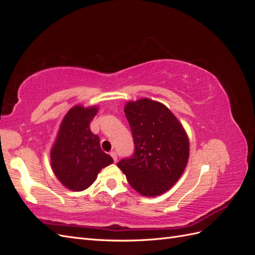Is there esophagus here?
Listing matches in <instances>:
<instances>
[{"label":"esophagus","mask_w":255,"mask_h":255,"mask_svg":"<svg viewBox=\"0 0 255 255\" xmlns=\"http://www.w3.org/2000/svg\"><path fill=\"white\" fill-rule=\"evenodd\" d=\"M110 154H111V156L113 157L114 161L116 163V161H117V154H116V152H115V151H112Z\"/></svg>","instance_id":"1"}]
</instances>
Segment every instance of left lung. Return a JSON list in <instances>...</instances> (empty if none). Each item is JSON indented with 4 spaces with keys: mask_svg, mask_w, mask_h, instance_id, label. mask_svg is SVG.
Instances as JSON below:
<instances>
[{
    "mask_svg": "<svg viewBox=\"0 0 255 255\" xmlns=\"http://www.w3.org/2000/svg\"><path fill=\"white\" fill-rule=\"evenodd\" d=\"M132 130L134 153L117 164L128 182L145 197H155L180 179L189 155L186 133L167 107L149 99L125 109Z\"/></svg>",
    "mask_w": 255,
    "mask_h": 255,
    "instance_id": "left-lung-1",
    "label": "left lung"
}]
</instances>
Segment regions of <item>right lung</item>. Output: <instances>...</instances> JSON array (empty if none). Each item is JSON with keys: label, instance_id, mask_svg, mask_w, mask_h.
Masks as SVG:
<instances>
[{"label": "right lung", "instance_id": "add662e5", "mask_svg": "<svg viewBox=\"0 0 255 255\" xmlns=\"http://www.w3.org/2000/svg\"><path fill=\"white\" fill-rule=\"evenodd\" d=\"M97 107L74 106L61 123L51 152V165L57 179L69 189L81 191L89 187L102 168L113 158L100 146V138L90 130Z\"/></svg>", "mask_w": 255, "mask_h": 255}]
</instances>
